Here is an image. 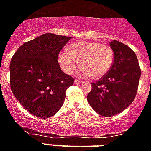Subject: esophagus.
Here are the masks:
<instances>
[{"label":"esophagus","mask_w":151,"mask_h":151,"mask_svg":"<svg viewBox=\"0 0 151 151\" xmlns=\"http://www.w3.org/2000/svg\"><path fill=\"white\" fill-rule=\"evenodd\" d=\"M81 83H82V81H79V80H78V79L75 80V84H76V85H78V84H81Z\"/></svg>","instance_id":"1"}]
</instances>
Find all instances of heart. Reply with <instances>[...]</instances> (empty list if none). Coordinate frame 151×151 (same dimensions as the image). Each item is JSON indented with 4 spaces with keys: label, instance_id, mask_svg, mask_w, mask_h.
Listing matches in <instances>:
<instances>
[{
    "label": "heart",
    "instance_id": "heart-1",
    "mask_svg": "<svg viewBox=\"0 0 151 151\" xmlns=\"http://www.w3.org/2000/svg\"><path fill=\"white\" fill-rule=\"evenodd\" d=\"M114 61V53L106 43L97 41H75L68 47V51H61L58 62L64 73L72 74L79 62L81 73L97 79L109 72Z\"/></svg>",
    "mask_w": 151,
    "mask_h": 151
}]
</instances>
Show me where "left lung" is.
<instances>
[{
    "instance_id": "obj_1",
    "label": "left lung",
    "mask_w": 151,
    "mask_h": 151,
    "mask_svg": "<svg viewBox=\"0 0 151 151\" xmlns=\"http://www.w3.org/2000/svg\"><path fill=\"white\" fill-rule=\"evenodd\" d=\"M114 61L106 75L91 83L87 96L89 104L102 116L110 117L123 111L134 101L141 77L135 53L116 40L110 43Z\"/></svg>"
}]
</instances>
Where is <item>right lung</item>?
<instances>
[{
    "instance_id": "right-lung-1",
    "label": "right lung",
    "mask_w": 151,
    "mask_h": 151,
    "mask_svg": "<svg viewBox=\"0 0 151 151\" xmlns=\"http://www.w3.org/2000/svg\"><path fill=\"white\" fill-rule=\"evenodd\" d=\"M71 37L51 33L24 43L13 54L10 84L13 95L35 116L55 115L74 78L61 70L58 55Z\"/></svg>"
}]
</instances>
